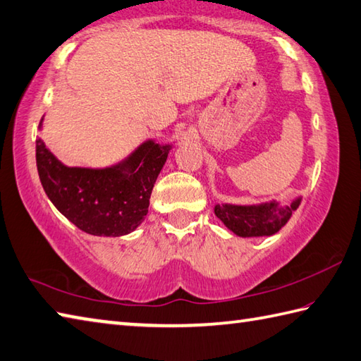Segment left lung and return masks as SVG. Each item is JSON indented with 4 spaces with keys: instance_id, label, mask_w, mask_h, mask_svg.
Returning a JSON list of instances; mask_svg holds the SVG:
<instances>
[{
    "instance_id": "1",
    "label": "left lung",
    "mask_w": 361,
    "mask_h": 361,
    "mask_svg": "<svg viewBox=\"0 0 361 361\" xmlns=\"http://www.w3.org/2000/svg\"><path fill=\"white\" fill-rule=\"evenodd\" d=\"M300 197L291 204L279 202L259 204H216L214 214L221 219L225 227L241 238L271 236L275 235L289 221V217L299 208Z\"/></svg>"
}]
</instances>
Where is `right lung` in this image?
I'll return each mask as SVG.
<instances>
[{
	"instance_id": "obj_1",
	"label": "right lung",
	"mask_w": 361,
	"mask_h": 361,
	"mask_svg": "<svg viewBox=\"0 0 361 361\" xmlns=\"http://www.w3.org/2000/svg\"><path fill=\"white\" fill-rule=\"evenodd\" d=\"M171 148L150 139L116 166L89 169L62 164L37 139L35 161L45 194L70 222L94 236H123L147 216L153 186Z\"/></svg>"
}]
</instances>
